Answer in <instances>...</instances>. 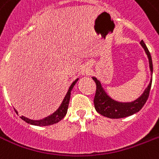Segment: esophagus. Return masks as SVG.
<instances>
[{
	"label": "esophagus",
	"instance_id": "34e87169",
	"mask_svg": "<svg viewBox=\"0 0 159 159\" xmlns=\"http://www.w3.org/2000/svg\"><path fill=\"white\" fill-rule=\"evenodd\" d=\"M88 72H89V69H88V67H85V68L82 69V73L84 75L88 74Z\"/></svg>",
	"mask_w": 159,
	"mask_h": 159
}]
</instances>
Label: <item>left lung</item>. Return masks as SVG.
Masks as SVG:
<instances>
[{
	"instance_id": "obj_1",
	"label": "left lung",
	"mask_w": 159,
	"mask_h": 159,
	"mask_svg": "<svg viewBox=\"0 0 159 159\" xmlns=\"http://www.w3.org/2000/svg\"><path fill=\"white\" fill-rule=\"evenodd\" d=\"M140 44L147 54L148 61H149L150 71L151 73H152V61L149 51L143 40L140 42ZM93 79L97 85L95 97H94V101H93L96 111L104 117H109V118H123V117H128L139 112L148 98L150 89L152 86V79H151L148 88L144 90L143 93L139 98L130 102H121L115 101L107 94L106 92L102 87L101 82L99 80L94 77H93Z\"/></svg>"
}]
</instances>
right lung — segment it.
<instances>
[{
  "label": "right lung",
  "instance_id": "right-lung-1",
  "mask_svg": "<svg viewBox=\"0 0 159 159\" xmlns=\"http://www.w3.org/2000/svg\"><path fill=\"white\" fill-rule=\"evenodd\" d=\"M79 80V78H77L74 81V82L71 83V85L70 86V88L68 89V92L66 93L65 98H64L63 101L61 104V106L58 107V109L54 112L52 115L48 116V117H45L43 119L41 120H31L29 119L27 117H23L21 116L20 118L22 120H24L26 123H29V124H31V125H35V126H49V125H52V124H55V123L60 122L61 120L65 116H66V112H67V108H68V104L69 101H70V97H71V92L72 90V88L74 87V85L77 83V82ZM16 112L17 113V111L15 110Z\"/></svg>",
  "mask_w": 159,
  "mask_h": 159
}]
</instances>
